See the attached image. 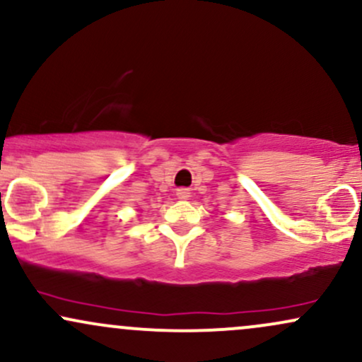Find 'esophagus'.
Masks as SVG:
<instances>
[{
  "label": "esophagus",
  "instance_id": "esophagus-1",
  "mask_svg": "<svg viewBox=\"0 0 362 362\" xmlns=\"http://www.w3.org/2000/svg\"><path fill=\"white\" fill-rule=\"evenodd\" d=\"M177 197L182 199V201H185V199H189V197H190L189 189H178V190H177Z\"/></svg>",
  "mask_w": 362,
  "mask_h": 362
}]
</instances>
